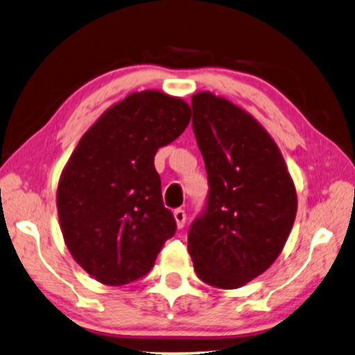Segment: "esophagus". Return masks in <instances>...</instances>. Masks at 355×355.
<instances>
[{"mask_svg":"<svg viewBox=\"0 0 355 355\" xmlns=\"http://www.w3.org/2000/svg\"><path fill=\"white\" fill-rule=\"evenodd\" d=\"M173 218H175L178 228H183L184 221H187V214H184L183 209H177L173 210Z\"/></svg>","mask_w":355,"mask_h":355,"instance_id":"esophagus-1","label":"esophagus"}]
</instances>
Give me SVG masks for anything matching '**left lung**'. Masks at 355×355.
<instances>
[{
    "label": "left lung",
    "instance_id": "obj_1",
    "mask_svg": "<svg viewBox=\"0 0 355 355\" xmlns=\"http://www.w3.org/2000/svg\"><path fill=\"white\" fill-rule=\"evenodd\" d=\"M191 107L209 198L189 228L188 252L202 282L239 288L282 252L296 189L276 141L252 114L211 92L194 94Z\"/></svg>",
    "mask_w": 355,
    "mask_h": 355
}]
</instances>
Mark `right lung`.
Here are the masks:
<instances>
[{
  "instance_id": "obj_1",
  "label": "right lung",
  "mask_w": 355,
  "mask_h": 355,
  "mask_svg": "<svg viewBox=\"0 0 355 355\" xmlns=\"http://www.w3.org/2000/svg\"><path fill=\"white\" fill-rule=\"evenodd\" d=\"M189 119L191 108L180 97L134 92L95 121L68 159L57 188L62 234L71 257L98 282L144 277L175 234L155 156Z\"/></svg>"
}]
</instances>
